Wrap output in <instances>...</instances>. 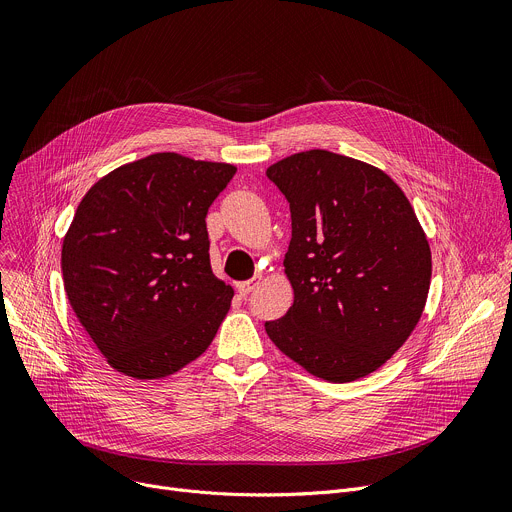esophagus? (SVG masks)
<instances>
[{
  "label": "esophagus",
  "mask_w": 512,
  "mask_h": 512,
  "mask_svg": "<svg viewBox=\"0 0 512 512\" xmlns=\"http://www.w3.org/2000/svg\"><path fill=\"white\" fill-rule=\"evenodd\" d=\"M259 283H261V275H255V277H251V279H247V281L237 283V291H239L241 296H247V294H251V291H253Z\"/></svg>",
  "instance_id": "esophagus-1"
}]
</instances>
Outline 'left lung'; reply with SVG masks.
<instances>
[{
	"instance_id": "left-lung-1",
	"label": "left lung",
	"mask_w": 512,
	"mask_h": 512,
	"mask_svg": "<svg viewBox=\"0 0 512 512\" xmlns=\"http://www.w3.org/2000/svg\"><path fill=\"white\" fill-rule=\"evenodd\" d=\"M267 178L289 202L294 306L265 332L314 377L371 375L409 338L429 291L431 251L407 196L383 170L326 150L283 158Z\"/></svg>"
}]
</instances>
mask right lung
<instances>
[{
    "label": "right lung",
    "instance_id": "obj_1",
    "mask_svg": "<svg viewBox=\"0 0 512 512\" xmlns=\"http://www.w3.org/2000/svg\"><path fill=\"white\" fill-rule=\"evenodd\" d=\"M235 172L164 152L113 170L81 200L62 279L115 371L162 379L210 346L233 287L210 269L206 212Z\"/></svg>",
    "mask_w": 512,
    "mask_h": 512
}]
</instances>
